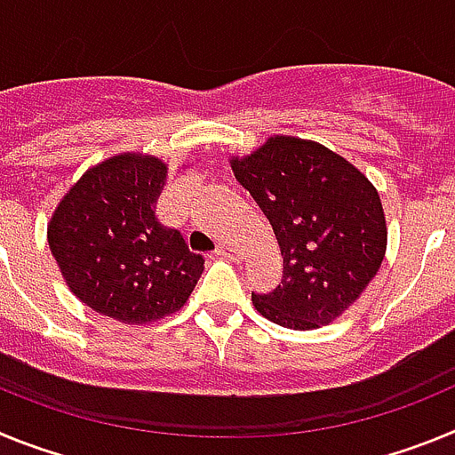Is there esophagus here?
Segmentation results:
<instances>
[{"label": "esophagus", "mask_w": 455, "mask_h": 455, "mask_svg": "<svg viewBox=\"0 0 455 455\" xmlns=\"http://www.w3.org/2000/svg\"><path fill=\"white\" fill-rule=\"evenodd\" d=\"M216 252H219L220 257H225V259H243V251H241L239 246H232V243H220V246L216 248Z\"/></svg>", "instance_id": "obj_1"}]
</instances>
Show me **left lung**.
<instances>
[{"label":"left lung","mask_w":455,"mask_h":455,"mask_svg":"<svg viewBox=\"0 0 455 455\" xmlns=\"http://www.w3.org/2000/svg\"><path fill=\"white\" fill-rule=\"evenodd\" d=\"M236 182L271 223L284 259L283 284L252 293L264 319L315 331L347 312L369 287L387 251L380 196L348 159L299 136H271L232 156Z\"/></svg>","instance_id":"1"}]
</instances>
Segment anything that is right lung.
<instances>
[{"instance_id":"obj_1","label":"right lung","mask_w":455,"mask_h":455,"mask_svg":"<svg viewBox=\"0 0 455 455\" xmlns=\"http://www.w3.org/2000/svg\"><path fill=\"white\" fill-rule=\"evenodd\" d=\"M166 180L159 156L120 152L88 168L47 223L70 291L120 323L146 325L180 312L204 271L203 255L156 220Z\"/></svg>"}]
</instances>
